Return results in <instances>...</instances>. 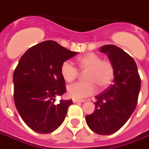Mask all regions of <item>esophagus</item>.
<instances>
[{"label": "esophagus", "instance_id": "34e87169", "mask_svg": "<svg viewBox=\"0 0 149 149\" xmlns=\"http://www.w3.org/2000/svg\"><path fill=\"white\" fill-rule=\"evenodd\" d=\"M72 102H73V103H82V102H84V100H80V99H72Z\"/></svg>", "mask_w": 149, "mask_h": 149}]
</instances>
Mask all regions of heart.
<instances>
[{
    "label": "heart",
    "instance_id": "obj_1",
    "mask_svg": "<svg viewBox=\"0 0 149 149\" xmlns=\"http://www.w3.org/2000/svg\"><path fill=\"white\" fill-rule=\"evenodd\" d=\"M79 69L84 73L86 81L77 82L68 85L67 93L74 99H81L95 93L97 86L104 89L112 84L115 76V69L112 63L108 60H102L99 54L88 52L77 59ZM62 77L67 82H72L79 75L78 69L69 61L62 63L61 66Z\"/></svg>",
    "mask_w": 149,
    "mask_h": 149
}]
</instances>
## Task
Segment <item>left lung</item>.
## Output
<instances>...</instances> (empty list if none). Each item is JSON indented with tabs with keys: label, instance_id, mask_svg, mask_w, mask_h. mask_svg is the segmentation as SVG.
<instances>
[{
	"label": "left lung",
	"instance_id": "left-lung-1",
	"mask_svg": "<svg viewBox=\"0 0 149 149\" xmlns=\"http://www.w3.org/2000/svg\"><path fill=\"white\" fill-rule=\"evenodd\" d=\"M114 66V81L96 97L95 111L85 116L88 127L100 135L118 131L134 112L141 90V78L133 58L113 45L100 47Z\"/></svg>",
	"mask_w": 149,
	"mask_h": 149
}]
</instances>
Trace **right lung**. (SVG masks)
I'll return each instance as SVG.
<instances>
[{
	"label": "right lung",
	"instance_id": "add662e5",
	"mask_svg": "<svg viewBox=\"0 0 149 149\" xmlns=\"http://www.w3.org/2000/svg\"><path fill=\"white\" fill-rule=\"evenodd\" d=\"M77 53L46 40L31 47L20 59L13 73L15 105L33 131L49 133L64 121L72 100L54 103L56 96L66 92L61 66Z\"/></svg>",
	"mask_w": 149,
	"mask_h": 149
}]
</instances>
